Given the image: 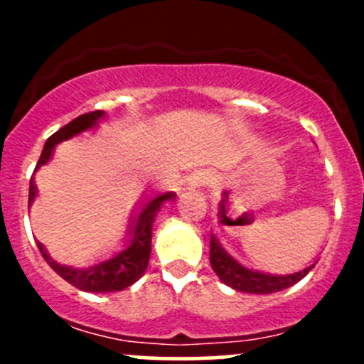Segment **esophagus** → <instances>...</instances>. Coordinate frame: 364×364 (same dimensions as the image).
Listing matches in <instances>:
<instances>
[{"label": "esophagus", "instance_id": "34e87169", "mask_svg": "<svg viewBox=\"0 0 364 364\" xmlns=\"http://www.w3.org/2000/svg\"><path fill=\"white\" fill-rule=\"evenodd\" d=\"M204 172H193L192 176L188 178V185L193 186V188H197V186H203L204 185Z\"/></svg>", "mask_w": 364, "mask_h": 364}]
</instances>
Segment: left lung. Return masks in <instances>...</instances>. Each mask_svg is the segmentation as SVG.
<instances>
[{
	"label": "left lung",
	"instance_id": "1",
	"mask_svg": "<svg viewBox=\"0 0 364 364\" xmlns=\"http://www.w3.org/2000/svg\"><path fill=\"white\" fill-rule=\"evenodd\" d=\"M209 262H211L213 271L216 277L223 282L225 285L232 287L234 291L248 292V294H273V292H280L284 289L292 287L299 280H303L311 267L317 262L310 264L304 269L296 271L291 274H273L264 273V271L252 269V267H245L243 264L237 262L225 248L220 245L218 237L211 234V245H209Z\"/></svg>",
	"mask_w": 364,
	"mask_h": 364
}]
</instances>
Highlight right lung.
I'll return each mask as SVG.
<instances>
[{"mask_svg":"<svg viewBox=\"0 0 364 364\" xmlns=\"http://www.w3.org/2000/svg\"><path fill=\"white\" fill-rule=\"evenodd\" d=\"M104 117V111L82 114V116L75 117V119L70 121L68 124H65V127L61 128V130H58L56 134L50 135V137L47 139L46 146H43V151L42 155H40L38 164H36L35 172L53 159L54 149H56V146L60 144V142L68 141V139L75 137V135L82 134V132L86 130H91V128L97 127L98 121H102ZM36 196H38V190H36L35 178H31V181H29V205L35 203ZM174 192H165L156 193L155 197H142V205H139L137 209H132L134 215L128 220L127 240H124L123 248H121L119 252L114 253L112 257H109V259L100 260V262L93 264V266H65V264L56 262L40 241H36V247H38L43 259L47 260V264H49L63 280H67L68 284H72L73 287H77L79 291L97 292V294L123 291V289L135 284V282L146 273V269H148L149 255H151L153 222H155V216L159 215L161 205L167 203V200L174 199Z\"/></svg>","mask_w":364,"mask_h":364,"instance_id":"right-lung-1","label":"right lung"}]
</instances>
